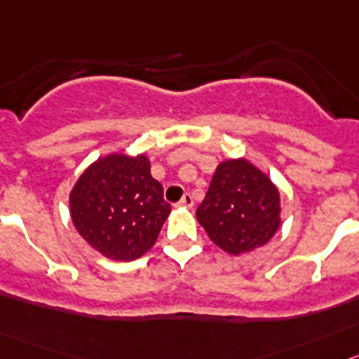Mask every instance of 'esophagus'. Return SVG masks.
I'll list each match as a JSON object with an SVG mask.
<instances>
[{
  "mask_svg": "<svg viewBox=\"0 0 359 359\" xmlns=\"http://www.w3.org/2000/svg\"><path fill=\"white\" fill-rule=\"evenodd\" d=\"M179 205H180V208H186V209L193 208V196L189 195V193H186V195L182 196V200L179 202Z\"/></svg>",
  "mask_w": 359,
  "mask_h": 359,
  "instance_id": "1",
  "label": "esophagus"
}]
</instances>
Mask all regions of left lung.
Here are the masks:
<instances>
[{
  "mask_svg": "<svg viewBox=\"0 0 359 359\" xmlns=\"http://www.w3.org/2000/svg\"><path fill=\"white\" fill-rule=\"evenodd\" d=\"M196 219L222 250L247 254L266 245L279 229V189L247 159L224 161L196 209Z\"/></svg>",
  "mask_w": 359,
  "mask_h": 359,
  "instance_id": "8db88e82",
  "label": "left lung"
}]
</instances>
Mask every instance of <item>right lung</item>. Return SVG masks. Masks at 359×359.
<instances>
[{"mask_svg":"<svg viewBox=\"0 0 359 359\" xmlns=\"http://www.w3.org/2000/svg\"><path fill=\"white\" fill-rule=\"evenodd\" d=\"M69 208L79 234L114 261L147 254L172 211L144 154H111L95 161L71 189Z\"/></svg>","mask_w":359,"mask_h":359,"instance_id":"add662e5","label":"right lung"}]
</instances>
